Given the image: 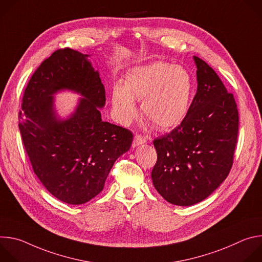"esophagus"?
<instances>
[{"instance_id": "obj_1", "label": "esophagus", "mask_w": 262, "mask_h": 262, "mask_svg": "<svg viewBox=\"0 0 262 262\" xmlns=\"http://www.w3.org/2000/svg\"><path fill=\"white\" fill-rule=\"evenodd\" d=\"M146 141H147V140H146L145 137H143V136H141V135H136L135 138H134V141H133V146L136 147V146H138V145H140V144L145 143Z\"/></svg>"}]
</instances>
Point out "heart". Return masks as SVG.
I'll return each mask as SVG.
<instances>
[{
  "label": "heart",
  "instance_id": "heart-1",
  "mask_svg": "<svg viewBox=\"0 0 262 262\" xmlns=\"http://www.w3.org/2000/svg\"><path fill=\"white\" fill-rule=\"evenodd\" d=\"M122 85L112 88V106L122 124L136 116L135 100L141 101L144 118L159 129L173 128L188 115L194 82L191 73L181 66L155 62L129 69Z\"/></svg>",
  "mask_w": 262,
  "mask_h": 262
}]
</instances>
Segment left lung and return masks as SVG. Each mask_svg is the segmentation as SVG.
I'll list each match as a JSON object with an SVG mask.
<instances>
[{
    "label": "left lung",
    "mask_w": 262,
    "mask_h": 262,
    "mask_svg": "<svg viewBox=\"0 0 262 262\" xmlns=\"http://www.w3.org/2000/svg\"><path fill=\"white\" fill-rule=\"evenodd\" d=\"M194 60L198 86L188 115L171 133L154 140V185L165 200L179 206L204 200L227 178L238 136L233 94L205 61Z\"/></svg>",
    "instance_id": "8db88e82"
}]
</instances>
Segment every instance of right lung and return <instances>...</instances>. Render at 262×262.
I'll use <instances>...</instances> for the list:
<instances>
[{
  "mask_svg": "<svg viewBox=\"0 0 262 262\" xmlns=\"http://www.w3.org/2000/svg\"><path fill=\"white\" fill-rule=\"evenodd\" d=\"M83 55L60 49L35 70L25 89L18 127L36 176L57 199L73 205L98 195L115 161L133 142L127 128L101 120L105 91L97 71ZM81 93L76 112L58 121L52 94Z\"/></svg>",
  "mask_w": 262,
  "mask_h": 262,
  "instance_id": "right-lung-1",
  "label": "right lung"
}]
</instances>
